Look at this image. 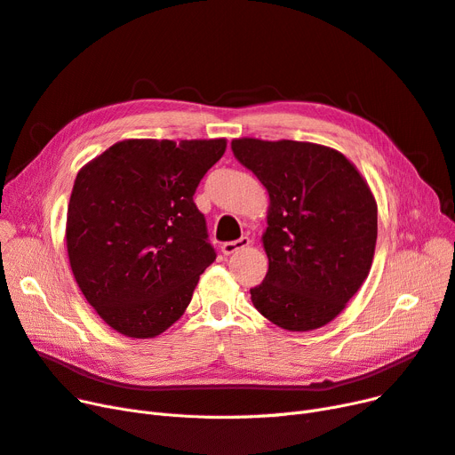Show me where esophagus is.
Returning a JSON list of instances; mask_svg holds the SVG:
<instances>
[{
  "label": "esophagus",
  "instance_id": "1",
  "mask_svg": "<svg viewBox=\"0 0 455 455\" xmlns=\"http://www.w3.org/2000/svg\"><path fill=\"white\" fill-rule=\"evenodd\" d=\"M248 244H250V239H248V237H241V239H237V241L224 243V244H222V253H224V256H231V253L246 248Z\"/></svg>",
  "mask_w": 455,
  "mask_h": 455
}]
</instances>
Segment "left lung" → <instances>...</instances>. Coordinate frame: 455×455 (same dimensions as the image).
Returning <instances> with one entry per match:
<instances>
[{"instance_id":"8db88e82","label":"left lung","mask_w":455,"mask_h":455,"mask_svg":"<svg viewBox=\"0 0 455 455\" xmlns=\"http://www.w3.org/2000/svg\"><path fill=\"white\" fill-rule=\"evenodd\" d=\"M268 192L265 280L250 289L258 312L285 331L332 321L368 278L377 204L341 153L306 141H231Z\"/></svg>"}]
</instances>
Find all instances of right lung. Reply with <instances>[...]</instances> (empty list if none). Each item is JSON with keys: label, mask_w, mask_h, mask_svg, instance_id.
<instances>
[{"label": "right lung", "mask_w": 455, "mask_h": 455, "mask_svg": "<svg viewBox=\"0 0 455 455\" xmlns=\"http://www.w3.org/2000/svg\"><path fill=\"white\" fill-rule=\"evenodd\" d=\"M226 140H126L80 170L67 211V250L84 297L129 338L164 332L216 259L194 204Z\"/></svg>", "instance_id": "obj_1"}]
</instances>
